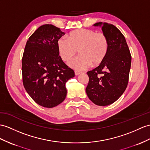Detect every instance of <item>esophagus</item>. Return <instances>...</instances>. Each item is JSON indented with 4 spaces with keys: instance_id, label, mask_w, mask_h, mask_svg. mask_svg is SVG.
I'll list each match as a JSON object with an SVG mask.
<instances>
[{
    "instance_id": "esophagus-1",
    "label": "esophagus",
    "mask_w": 150,
    "mask_h": 150,
    "mask_svg": "<svg viewBox=\"0 0 150 150\" xmlns=\"http://www.w3.org/2000/svg\"><path fill=\"white\" fill-rule=\"evenodd\" d=\"M74 73H75V75H76V76H78V75H79L80 74H81V72H79V71H75Z\"/></svg>"
}]
</instances>
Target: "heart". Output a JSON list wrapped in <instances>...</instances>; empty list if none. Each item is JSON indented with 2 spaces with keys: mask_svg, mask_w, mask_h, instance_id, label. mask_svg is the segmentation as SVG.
<instances>
[{
  "mask_svg": "<svg viewBox=\"0 0 150 150\" xmlns=\"http://www.w3.org/2000/svg\"><path fill=\"white\" fill-rule=\"evenodd\" d=\"M57 48L60 58L68 61L78 50L80 55L71 60L68 65L76 71H83L100 65L107 55L109 49L108 38L103 33L90 29H78L69 34V39L58 40Z\"/></svg>",
  "mask_w": 150,
  "mask_h": 150,
  "instance_id": "b5f03b06",
  "label": "heart"
}]
</instances>
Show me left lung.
<instances>
[{
  "mask_svg": "<svg viewBox=\"0 0 150 150\" xmlns=\"http://www.w3.org/2000/svg\"><path fill=\"white\" fill-rule=\"evenodd\" d=\"M109 41L105 59L98 66L87 72L89 82L86 92L93 103L105 106L115 103L125 92L129 81L131 54L123 35L115 25L98 22Z\"/></svg>",
  "mask_w": 150,
  "mask_h": 150,
  "instance_id": "left-lung-1",
  "label": "left lung"
}]
</instances>
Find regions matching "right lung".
Returning a JSON list of instances; mask_svg holds the SVG:
<instances>
[{
    "mask_svg": "<svg viewBox=\"0 0 150 150\" xmlns=\"http://www.w3.org/2000/svg\"><path fill=\"white\" fill-rule=\"evenodd\" d=\"M65 34L59 28L46 24L39 27L26 43L22 58L23 83L36 103L52 108L67 96L65 83L74 72L64 62L57 48Z\"/></svg>",
    "mask_w": 150,
    "mask_h": 150,
    "instance_id": "add662e5",
    "label": "right lung"
}]
</instances>
